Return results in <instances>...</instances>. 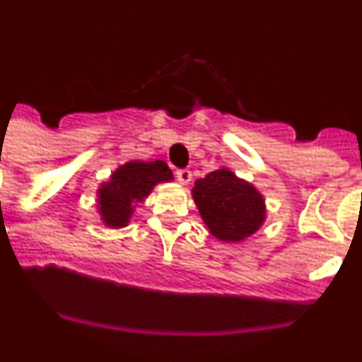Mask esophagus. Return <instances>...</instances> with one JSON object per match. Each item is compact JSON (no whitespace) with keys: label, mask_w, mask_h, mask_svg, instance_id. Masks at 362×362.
<instances>
[{"label":"esophagus","mask_w":362,"mask_h":362,"mask_svg":"<svg viewBox=\"0 0 362 362\" xmlns=\"http://www.w3.org/2000/svg\"><path fill=\"white\" fill-rule=\"evenodd\" d=\"M175 177H177L179 183L188 185L192 181V172L188 168H179V170H175Z\"/></svg>","instance_id":"esophagus-1"}]
</instances>
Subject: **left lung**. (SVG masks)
Returning a JSON list of instances; mask_svg holds the SVG:
<instances>
[{"mask_svg":"<svg viewBox=\"0 0 362 362\" xmlns=\"http://www.w3.org/2000/svg\"><path fill=\"white\" fill-rule=\"evenodd\" d=\"M192 194L203 221L221 241H243L263 225L261 194L226 168L197 179Z\"/></svg>","mask_w":362,"mask_h":362,"instance_id":"obj_1","label":"left lung"}]
</instances>
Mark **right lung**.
Here are the masks:
<instances>
[{
	"instance_id": "add662e5",
	"label": "right lung",
	"mask_w": 362,
	"mask_h": 362,
	"mask_svg": "<svg viewBox=\"0 0 362 362\" xmlns=\"http://www.w3.org/2000/svg\"><path fill=\"white\" fill-rule=\"evenodd\" d=\"M172 170L165 161H130L119 166L110 181L99 188V212L112 228L129 223L134 204L150 194L153 185L170 181Z\"/></svg>"
}]
</instances>
